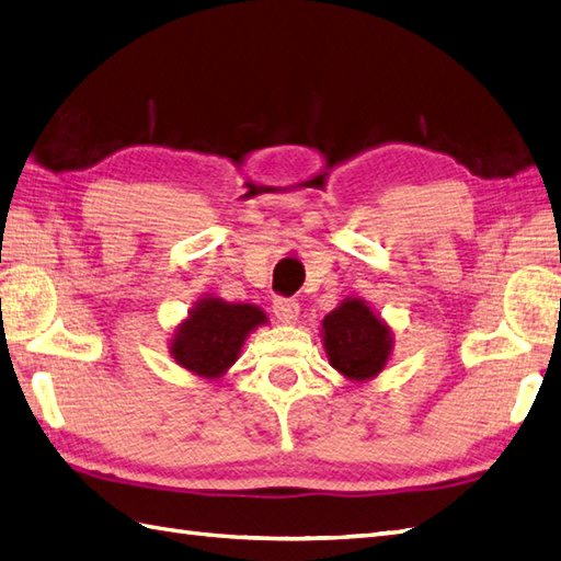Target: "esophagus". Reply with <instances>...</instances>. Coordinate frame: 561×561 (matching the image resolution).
I'll return each mask as SVG.
<instances>
[{"instance_id": "1", "label": "esophagus", "mask_w": 561, "mask_h": 561, "mask_svg": "<svg viewBox=\"0 0 561 561\" xmlns=\"http://www.w3.org/2000/svg\"><path fill=\"white\" fill-rule=\"evenodd\" d=\"M273 313L283 323H295L299 317V305L290 297H276L273 299Z\"/></svg>"}]
</instances>
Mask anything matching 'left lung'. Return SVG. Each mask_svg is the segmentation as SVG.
<instances>
[{
    "label": "left lung",
    "mask_w": 561,
    "mask_h": 561,
    "mask_svg": "<svg viewBox=\"0 0 561 561\" xmlns=\"http://www.w3.org/2000/svg\"><path fill=\"white\" fill-rule=\"evenodd\" d=\"M328 362L350 380H368L383 371L392 350L390 328L362 299H345L323 319Z\"/></svg>",
    "instance_id": "left-lung-1"
}]
</instances>
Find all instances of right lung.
Returning a JSON list of instances; mask_svg holds the SVG:
<instances>
[{
	"label": "right lung",
	"mask_w": 561,
	"mask_h": 561,
	"mask_svg": "<svg viewBox=\"0 0 561 561\" xmlns=\"http://www.w3.org/2000/svg\"><path fill=\"white\" fill-rule=\"evenodd\" d=\"M266 313L254 305H230L218 297L199 299L171 340V357L202 378H218L233 366L240 347Z\"/></svg>",
	"instance_id": "obj_1"
}]
</instances>
